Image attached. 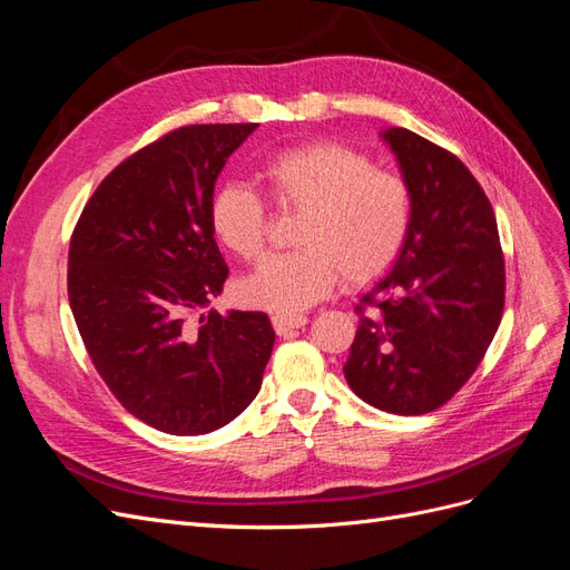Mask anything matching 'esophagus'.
<instances>
[{
    "label": "esophagus",
    "mask_w": 570,
    "mask_h": 570,
    "mask_svg": "<svg viewBox=\"0 0 570 570\" xmlns=\"http://www.w3.org/2000/svg\"><path fill=\"white\" fill-rule=\"evenodd\" d=\"M307 324V317L305 315H274L272 317V326L274 332H277L279 336H286L291 334L293 328H301Z\"/></svg>",
    "instance_id": "esophagus-1"
}]
</instances>
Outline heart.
Here are the masks:
<instances>
[{
	"mask_svg": "<svg viewBox=\"0 0 570 570\" xmlns=\"http://www.w3.org/2000/svg\"><path fill=\"white\" fill-rule=\"evenodd\" d=\"M261 179L277 208H301L293 242L238 286L248 305L296 315L326 298L341 279L366 284L389 269L407 242L412 194L395 173L334 141L269 156ZM210 229L236 258L258 261L267 246L265 198L244 181H225L210 200Z\"/></svg>",
	"mask_w": 570,
	"mask_h": 570,
	"instance_id": "1",
	"label": "heart"
}]
</instances>
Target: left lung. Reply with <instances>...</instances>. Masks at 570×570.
Returning <instances> with one entry per match:
<instances>
[{
	"label": "left lung",
	"mask_w": 570,
	"mask_h": 570,
	"mask_svg": "<svg viewBox=\"0 0 570 570\" xmlns=\"http://www.w3.org/2000/svg\"><path fill=\"white\" fill-rule=\"evenodd\" d=\"M412 194L393 269L355 307L343 374L376 410L426 414L479 370L504 312V255L485 191L454 154L405 127L383 132Z\"/></svg>",
	"instance_id": "1"
}]
</instances>
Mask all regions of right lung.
I'll return each instance as SVG.
<instances>
[{
	"label": "right lung",
	"mask_w": 570,
	"mask_h": 570,
	"mask_svg": "<svg viewBox=\"0 0 570 570\" xmlns=\"http://www.w3.org/2000/svg\"><path fill=\"white\" fill-rule=\"evenodd\" d=\"M255 122L187 125L106 175L70 236L68 301L91 364L120 405L170 435L229 424L258 395L265 312L189 315L219 296L215 179Z\"/></svg>",
	"instance_id": "obj_1"
}]
</instances>
